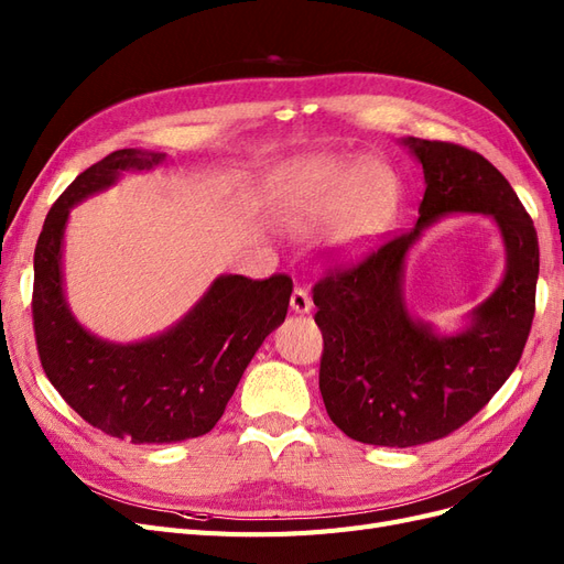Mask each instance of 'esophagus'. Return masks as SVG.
<instances>
[{
  "label": "esophagus",
  "instance_id": "esophagus-1",
  "mask_svg": "<svg viewBox=\"0 0 564 564\" xmlns=\"http://www.w3.org/2000/svg\"><path fill=\"white\" fill-rule=\"evenodd\" d=\"M311 308H313V301H311L308 292H305V289H301V286H296L292 292V311L303 315V313H311Z\"/></svg>",
  "mask_w": 564,
  "mask_h": 564
}]
</instances>
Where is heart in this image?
I'll use <instances>...</instances> for the list:
<instances>
[{"label":"heart","mask_w":564,"mask_h":564,"mask_svg":"<svg viewBox=\"0 0 564 564\" xmlns=\"http://www.w3.org/2000/svg\"><path fill=\"white\" fill-rule=\"evenodd\" d=\"M392 195L395 178L377 160L352 166L344 158H315L289 185L286 218L294 228L308 230L336 216L338 247L355 251L379 232Z\"/></svg>","instance_id":"heart-1"}]
</instances>
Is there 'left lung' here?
<instances>
[{
  "instance_id": "1",
  "label": "left lung",
  "mask_w": 564,
  "mask_h": 564,
  "mask_svg": "<svg viewBox=\"0 0 564 564\" xmlns=\"http://www.w3.org/2000/svg\"><path fill=\"white\" fill-rule=\"evenodd\" d=\"M402 143L425 178L416 228L352 265H334L313 286L324 406L348 437L377 447L425 445L468 423L518 367L536 308V230L499 169L456 143ZM456 210L498 220L507 275L468 330L440 337L405 313L401 272L420 230Z\"/></svg>"
}]
</instances>
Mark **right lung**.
<instances>
[{"mask_svg": "<svg viewBox=\"0 0 564 564\" xmlns=\"http://www.w3.org/2000/svg\"><path fill=\"white\" fill-rule=\"evenodd\" d=\"M162 152L115 150L82 172L46 214L35 247L32 319L46 379L75 412L133 445H169L209 433L247 365L286 317L292 278L220 275L172 329L141 344H110L73 317L63 294V232L70 207Z\"/></svg>", "mask_w": 564, "mask_h": 564, "instance_id": "add662e5", "label": "right lung"}]
</instances>
